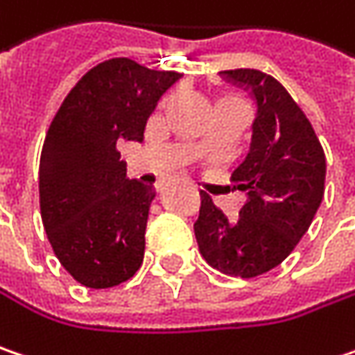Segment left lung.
Returning <instances> with one entry per match:
<instances>
[{
  "instance_id": "1",
  "label": "left lung",
  "mask_w": 355,
  "mask_h": 355,
  "mask_svg": "<svg viewBox=\"0 0 355 355\" xmlns=\"http://www.w3.org/2000/svg\"><path fill=\"white\" fill-rule=\"evenodd\" d=\"M220 76L248 89L257 107L250 151L232 173L245 204L230 220L202 191L193 232L211 268L256 277L279 266L308 232L324 198L326 155L308 117L279 81L259 69H227Z\"/></svg>"
}]
</instances>
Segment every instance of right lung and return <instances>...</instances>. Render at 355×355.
Returning a JSON list of instances; mask_svg holds the SVG:
<instances>
[{"mask_svg":"<svg viewBox=\"0 0 355 355\" xmlns=\"http://www.w3.org/2000/svg\"><path fill=\"white\" fill-rule=\"evenodd\" d=\"M182 73L128 58L98 63L63 99L40 159V207L63 268L85 288L130 279L144 261L153 186L128 178L117 144L144 141L157 101Z\"/></svg>","mask_w":355,"mask_h":355,"instance_id":"right-lung-1","label":"right lung"}]
</instances>
